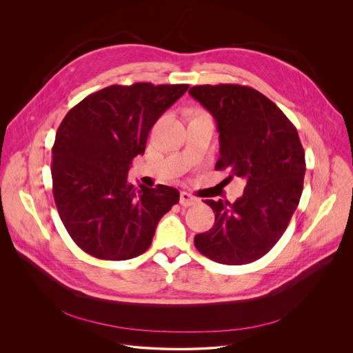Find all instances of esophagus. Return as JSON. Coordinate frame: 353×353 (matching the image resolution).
<instances>
[{
  "label": "esophagus",
  "instance_id": "esophagus-1",
  "mask_svg": "<svg viewBox=\"0 0 353 353\" xmlns=\"http://www.w3.org/2000/svg\"><path fill=\"white\" fill-rule=\"evenodd\" d=\"M198 198L196 196H194L192 194H190V192H187V191H181L180 192V205L181 207H191V205H194V204H196L198 203Z\"/></svg>",
  "mask_w": 353,
  "mask_h": 353
}]
</instances>
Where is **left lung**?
<instances>
[{"label":"left lung","mask_w":353,"mask_h":353,"mask_svg":"<svg viewBox=\"0 0 353 353\" xmlns=\"http://www.w3.org/2000/svg\"><path fill=\"white\" fill-rule=\"evenodd\" d=\"M188 93L215 119L219 132L216 170L229 180H245L233 204L205 199L215 223L194 237L201 254L215 263H253L276 244L303 191L305 150L297 130L282 110L259 90L233 85H199Z\"/></svg>","instance_id":"left-lung-1"}]
</instances>
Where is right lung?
I'll return each instance as SVG.
<instances>
[{"label": "right lung", "mask_w": 353, "mask_h": 353, "mask_svg": "<svg viewBox=\"0 0 353 353\" xmlns=\"http://www.w3.org/2000/svg\"><path fill=\"white\" fill-rule=\"evenodd\" d=\"M188 85H112L86 96L60 124L52 149L59 215L92 257L123 261L152 243L161 218L179 203L176 188L137 190L131 161L145 152L148 134Z\"/></svg>", "instance_id": "add662e5"}]
</instances>
